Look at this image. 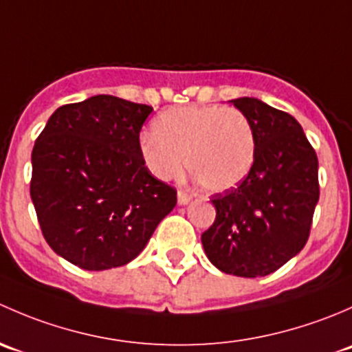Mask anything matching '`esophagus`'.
<instances>
[{"mask_svg":"<svg viewBox=\"0 0 352 352\" xmlns=\"http://www.w3.org/2000/svg\"><path fill=\"white\" fill-rule=\"evenodd\" d=\"M190 194L186 192V190H179L177 192V201H179V206H187L190 202Z\"/></svg>","mask_w":352,"mask_h":352,"instance_id":"1","label":"esophagus"}]
</instances>
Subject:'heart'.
<instances>
[{
    "label": "heart",
    "mask_w": 352,
    "mask_h": 352,
    "mask_svg": "<svg viewBox=\"0 0 352 352\" xmlns=\"http://www.w3.org/2000/svg\"><path fill=\"white\" fill-rule=\"evenodd\" d=\"M144 165L160 180L179 177L187 166L204 189L225 192L247 179L255 160L250 120L239 109L182 105L163 110L153 133L140 140Z\"/></svg>",
    "instance_id": "heart-1"
}]
</instances>
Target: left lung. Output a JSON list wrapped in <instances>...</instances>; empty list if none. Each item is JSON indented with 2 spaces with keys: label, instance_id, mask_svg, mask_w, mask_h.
<instances>
[{
  "label": "left lung",
  "instance_id": "left-lung-1",
  "mask_svg": "<svg viewBox=\"0 0 352 352\" xmlns=\"http://www.w3.org/2000/svg\"><path fill=\"white\" fill-rule=\"evenodd\" d=\"M250 120L255 160L239 187L216 194V219L202 233L214 267L262 278L300 254L318 202V160L300 122L258 98L230 100Z\"/></svg>",
  "mask_w": 352,
  "mask_h": 352
}]
</instances>
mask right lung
I'll return each instance as SVG.
<instances>
[{
    "mask_svg": "<svg viewBox=\"0 0 352 352\" xmlns=\"http://www.w3.org/2000/svg\"><path fill=\"white\" fill-rule=\"evenodd\" d=\"M153 112L112 95L63 105L32 151L30 197L49 247L87 271L120 267L146 247L175 208L173 187L140 155Z\"/></svg>",
    "mask_w": 352,
    "mask_h": 352,
    "instance_id": "1",
    "label": "right lung"
}]
</instances>
